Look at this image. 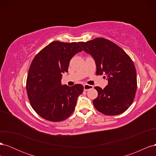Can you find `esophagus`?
<instances>
[{"mask_svg": "<svg viewBox=\"0 0 156 156\" xmlns=\"http://www.w3.org/2000/svg\"><path fill=\"white\" fill-rule=\"evenodd\" d=\"M94 87L92 85H90V84H84V91H87L90 89L93 88Z\"/></svg>", "mask_w": 156, "mask_h": 156, "instance_id": "1", "label": "esophagus"}]
</instances>
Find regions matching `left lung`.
I'll use <instances>...</instances> for the list:
<instances>
[{
	"mask_svg": "<svg viewBox=\"0 0 156 156\" xmlns=\"http://www.w3.org/2000/svg\"><path fill=\"white\" fill-rule=\"evenodd\" d=\"M79 45L95 61L96 74H105L108 80L103 89L94 87L98 92L97 98L93 100L94 107L109 116L126 111L133 103L136 90V73L133 61L119 45L103 37L79 42Z\"/></svg>",
	"mask_w": 156,
	"mask_h": 156,
	"instance_id": "left-lung-1",
	"label": "left lung"
}]
</instances>
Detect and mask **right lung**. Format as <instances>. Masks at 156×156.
<instances>
[{
	"mask_svg": "<svg viewBox=\"0 0 156 156\" xmlns=\"http://www.w3.org/2000/svg\"><path fill=\"white\" fill-rule=\"evenodd\" d=\"M83 49L79 42H51L33 59L28 73L27 91L32 107L37 115L51 122H60L74 111L82 84L69 87L61 83L68 72L69 61Z\"/></svg>",
	"mask_w": 156,
	"mask_h": 156,
	"instance_id": "1",
	"label": "right lung"
}]
</instances>
